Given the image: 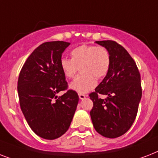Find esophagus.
I'll use <instances>...</instances> for the list:
<instances>
[{
  "instance_id": "34e87169",
  "label": "esophagus",
  "mask_w": 158,
  "mask_h": 158,
  "mask_svg": "<svg viewBox=\"0 0 158 158\" xmlns=\"http://www.w3.org/2000/svg\"><path fill=\"white\" fill-rule=\"evenodd\" d=\"M79 97L80 99H84L86 98V95L84 94H79Z\"/></svg>"
}]
</instances>
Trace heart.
<instances>
[{"label":"heart","instance_id":"1","mask_svg":"<svg viewBox=\"0 0 158 158\" xmlns=\"http://www.w3.org/2000/svg\"><path fill=\"white\" fill-rule=\"evenodd\" d=\"M71 59L62 57L60 68L64 76L74 78L80 67L81 74L70 84L73 90L83 94L94 89L97 79L105 78L110 71L111 56L109 51L102 46L82 45L70 52Z\"/></svg>","mask_w":158,"mask_h":158}]
</instances>
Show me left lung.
<instances>
[{
	"label": "left lung",
	"instance_id": "left-lung-1",
	"mask_svg": "<svg viewBox=\"0 0 158 158\" xmlns=\"http://www.w3.org/2000/svg\"><path fill=\"white\" fill-rule=\"evenodd\" d=\"M96 43L109 51L111 65L107 75L89 94L94 102L90 115L97 132L114 139L127 132L136 118L142 97L141 78L135 61L120 44L111 40Z\"/></svg>",
	"mask_w": 158,
	"mask_h": 158
}]
</instances>
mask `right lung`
I'll list each match as a JSON object with an SVG mask.
<instances>
[{
  "mask_svg": "<svg viewBox=\"0 0 158 158\" xmlns=\"http://www.w3.org/2000/svg\"><path fill=\"white\" fill-rule=\"evenodd\" d=\"M69 45L63 41L41 44L26 60L19 75L21 110L32 130L45 139H56L66 132L79 102L76 92L68 89L59 64ZM60 91L66 93L58 97Z\"/></svg>",
  "mask_w": 158,
  "mask_h": 158,
  "instance_id": "1",
  "label": "right lung"
}]
</instances>
